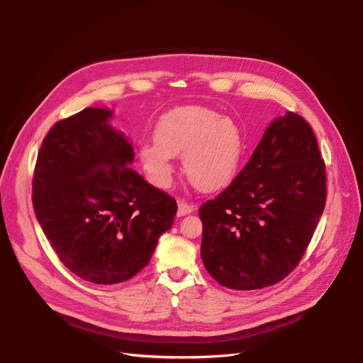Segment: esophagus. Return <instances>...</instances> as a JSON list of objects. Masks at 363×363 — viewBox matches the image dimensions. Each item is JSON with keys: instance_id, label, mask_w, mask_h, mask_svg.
<instances>
[{"instance_id": "esophagus-1", "label": "esophagus", "mask_w": 363, "mask_h": 363, "mask_svg": "<svg viewBox=\"0 0 363 363\" xmlns=\"http://www.w3.org/2000/svg\"><path fill=\"white\" fill-rule=\"evenodd\" d=\"M192 211H194V207H192L189 203H186L184 200H181L178 203V216H185V214H189Z\"/></svg>"}]
</instances>
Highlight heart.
I'll return each instance as SVG.
<instances>
[{"label":"heart","mask_w":363,"mask_h":363,"mask_svg":"<svg viewBox=\"0 0 363 363\" xmlns=\"http://www.w3.org/2000/svg\"><path fill=\"white\" fill-rule=\"evenodd\" d=\"M138 153L144 171L160 188L172 181V157L182 155L188 179L203 191H214L233 179L242 155V135L232 119L211 108L182 106L160 118L155 143H143Z\"/></svg>","instance_id":"obj_1"}]
</instances>
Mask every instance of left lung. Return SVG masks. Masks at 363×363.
Wrapping results in <instances>:
<instances>
[{"instance_id":"left-lung-1","label":"left lung","mask_w":363,"mask_h":363,"mask_svg":"<svg viewBox=\"0 0 363 363\" xmlns=\"http://www.w3.org/2000/svg\"><path fill=\"white\" fill-rule=\"evenodd\" d=\"M325 181L306 121L295 112L273 121L232 184L200 207L208 274L236 291H255L292 273L324 211Z\"/></svg>"}]
</instances>
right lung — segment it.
<instances>
[{
    "instance_id": "add662e5",
    "label": "right lung",
    "mask_w": 363,
    "mask_h": 363,
    "mask_svg": "<svg viewBox=\"0 0 363 363\" xmlns=\"http://www.w3.org/2000/svg\"><path fill=\"white\" fill-rule=\"evenodd\" d=\"M109 118L108 109L86 108L58 121L42 141L32 182L38 222L60 261L96 284L146 267L178 210L130 167L133 146Z\"/></svg>"
}]
</instances>
